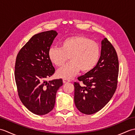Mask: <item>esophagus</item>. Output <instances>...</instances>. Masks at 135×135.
I'll return each mask as SVG.
<instances>
[{
  "instance_id": "esophagus-1",
  "label": "esophagus",
  "mask_w": 135,
  "mask_h": 135,
  "mask_svg": "<svg viewBox=\"0 0 135 135\" xmlns=\"http://www.w3.org/2000/svg\"><path fill=\"white\" fill-rule=\"evenodd\" d=\"M70 82V79H63V82L64 83H67V82Z\"/></svg>"
}]
</instances>
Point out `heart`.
<instances>
[{"mask_svg": "<svg viewBox=\"0 0 135 135\" xmlns=\"http://www.w3.org/2000/svg\"><path fill=\"white\" fill-rule=\"evenodd\" d=\"M100 47L95 41L82 36H73L64 39L60 47L52 46L48 50L50 61L61 67L69 57L70 61L57 71L60 78L70 79L81 70L88 72L96 67L100 57Z\"/></svg>", "mask_w": 135, "mask_h": 135, "instance_id": "obj_1", "label": "heart"}]
</instances>
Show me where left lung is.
Masks as SVG:
<instances>
[{"instance_id":"1","label":"left lung","mask_w":135,"mask_h":135,"mask_svg":"<svg viewBox=\"0 0 135 135\" xmlns=\"http://www.w3.org/2000/svg\"><path fill=\"white\" fill-rule=\"evenodd\" d=\"M119 62L115 48L107 38L102 41L101 55L96 67L75 82L74 102L82 113L90 115L100 111L116 90Z\"/></svg>"}]
</instances>
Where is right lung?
I'll return each mask as SVG.
<instances>
[{"instance_id": "obj_1", "label": "right lung", "mask_w": 135, "mask_h": 135, "mask_svg": "<svg viewBox=\"0 0 135 135\" xmlns=\"http://www.w3.org/2000/svg\"><path fill=\"white\" fill-rule=\"evenodd\" d=\"M54 30L34 35L17 54L14 76L18 96L25 107L36 115L53 110L62 79L46 81L55 72L48 50L57 35Z\"/></svg>"}]
</instances>
